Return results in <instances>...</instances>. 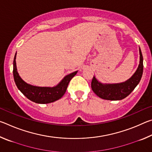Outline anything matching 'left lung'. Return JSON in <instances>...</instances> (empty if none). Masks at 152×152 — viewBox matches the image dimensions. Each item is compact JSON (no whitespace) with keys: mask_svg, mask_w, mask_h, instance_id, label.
<instances>
[{"mask_svg":"<svg viewBox=\"0 0 152 152\" xmlns=\"http://www.w3.org/2000/svg\"><path fill=\"white\" fill-rule=\"evenodd\" d=\"M140 64L133 75L129 79L121 83L104 84L99 82L94 76L91 82V88L98 96L109 101H119L127 97L140 83L143 74V56L140 48Z\"/></svg>","mask_w":152,"mask_h":152,"instance_id":"8db88e82","label":"left lung"}]
</instances>
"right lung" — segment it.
Returning a JSON list of instances; mask_svg holds the SVG:
<instances>
[{
	"label": "right lung",
	"instance_id": "right-lung-1",
	"mask_svg": "<svg viewBox=\"0 0 152 152\" xmlns=\"http://www.w3.org/2000/svg\"><path fill=\"white\" fill-rule=\"evenodd\" d=\"M15 53L13 60V76L18 89L30 101L38 104H48L58 101L65 94L71 79L78 71L66 75L57 85L53 87L36 86L27 83L19 76L17 72Z\"/></svg>",
	"mask_w": 152,
	"mask_h": 152
}]
</instances>
